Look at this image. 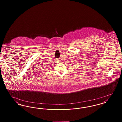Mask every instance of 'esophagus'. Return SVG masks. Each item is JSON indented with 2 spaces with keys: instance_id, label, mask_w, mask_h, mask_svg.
Returning a JSON list of instances; mask_svg holds the SVG:
<instances>
[{
  "instance_id": "esophagus-1",
  "label": "esophagus",
  "mask_w": 122,
  "mask_h": 122,
  "mask_svg": "<svg viewBox=\"0 0 122 122\" xmlns=\"http://www.w3.org/2000/svg\"><path fill=\"white\" fill-rule=\"evenodd\" d=\"M57 62H58V63H59L60 62V60H57Z\"/></svg>"
}]
</instances>
